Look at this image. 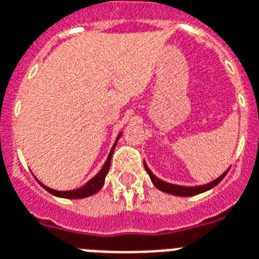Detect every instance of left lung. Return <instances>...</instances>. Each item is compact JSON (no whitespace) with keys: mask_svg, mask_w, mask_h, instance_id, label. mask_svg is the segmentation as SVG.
I'll return each mask as SVG.
<instances>
[{"mask_svg":"<svg viewBox=\"0 0 259 259\" xmlns=\"http://www.w3.org/2000/svg\"><path fill=\"white\" fill-rule=\"evenodd\" d=\"M144 169L148 173L150 178H151V182L155 185V188H158L162 192H165V193H170L174 194V196H180V197H189V196H196L198 193H202V192H206V190L212 189L213 186H216L219 184L224 177H226V174L228 173L227 171H224L219 178H216L215 181L209 182V184H205V185H200V186H180V185H173V184H169V182H165L159 180L158 177H155L154 174L151 173V170L148 169L147 165L144 163Z\"/></svg>","mask_w":259,"mask_h":259,"instance_id":"obj_1","label":"left lung"}]
</instances>
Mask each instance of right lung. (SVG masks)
Segmentation results:
<instances>
[{"label": "right lung", "mask_w": 259, "mask_h": 259, "mask_svg": "<svg viewBox=\"0 0 259 259\" xmlns=\"http://www.w3.org/2000/svg\"><path fill=\"white\" fill-rule=\"evenodd\" d=\"M120 136H121V132L119 134V136H117V139H116L115 144H113V147H112L111 152H109V155H108V159L107 162L104 163V166H102V169L98 171L97 176H94L90 181H88L85 184V185L82 186V188H79V189H74V190H62V192H59V190H55V189H51V188H48V186L43 185L41 182H39L40 185L43 186L44 189L47 190V192H50L51 194H54V196H57V197H63V198H85V197H89V196H93L94 193H97L98 190L101 189L102 186H104V182H105V176L108 174V171H109V166H111V159H112V154H113V150H115V146L116 143H117V140L120 139Z\"/></svg>", "instance_id": "1"}]
</instances>
